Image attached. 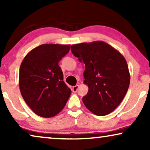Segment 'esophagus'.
<instances>
[{
  "instance_id": "esophagus-1",
  "label": "esophagus",
  "mask_w": 150,
  "mask_h": 150,
  "mask_svg": "<svg viewBox=\"0 0 150 150\" xmlns=\"http://www.w3.org/2000/svg\"><path fill=\"white\" fill-rule=\"evenodd\" d=\"M79 85H76V86H74V87H72V91L74 92V93H76L78 91V89H79Z\"/></svg>"
}]
</instances>
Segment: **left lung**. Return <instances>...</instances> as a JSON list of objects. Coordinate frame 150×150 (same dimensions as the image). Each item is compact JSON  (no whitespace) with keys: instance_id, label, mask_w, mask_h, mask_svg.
Returning <instances> with one entry per match:
<instances>
[{"instance_id":"8db88e82","label":"left lung","mask_w":150,"mask_h":150,"mask_svg":"<svg viewBox=\"0 0 150 150\" xmlns=\"http://www.w3.org/2000/svg\"><path fill=\"white\" fill-rule=\"evenodd\" d=\"M71 51L85 65L84 83L89 90L83 98L85 106L96 115L110 113L122 102L130 85L126 59L102 41L74 44Z\"/></svg>"}]
</instances>
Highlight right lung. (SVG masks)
I'll return each mask as SVG.
<instances>
[{"mask_svg": "<svg viewBox=\"0 0 150 150\" xmlns=\"http://www.w3.org/2000/svg\"><path fill=\"white\" fill-rule=\"evenodd\" d=\"M70 45H40L30 50L20 65L19 85L22 96L38 115L52 117L66 104L71 89L63 81L59 62Z\"/></svg>", "mask_w": 150, "mask_h": 150, "instance_id": "right-lung-1", "label": "right lung"}]
</instances>
